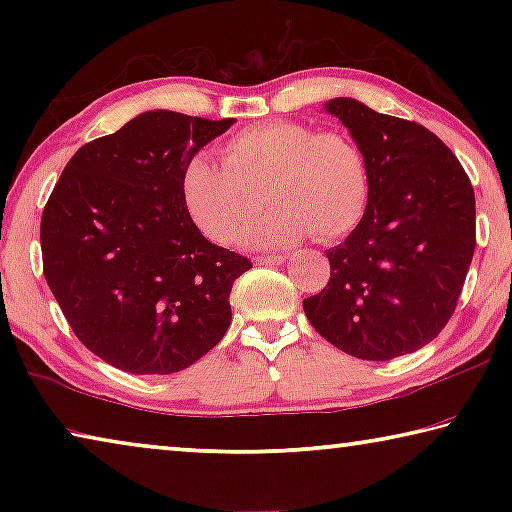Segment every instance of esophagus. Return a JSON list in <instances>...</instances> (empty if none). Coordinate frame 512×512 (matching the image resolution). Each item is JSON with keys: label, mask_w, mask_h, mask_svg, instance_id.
<instances>
[{"label": "esophagus", "mask_w": 512, "mask_h": 512, "mask_svg": "<svg viewBox=\"0 0 512 512\" xmlns=\"http://www.w3.org/2000/svg\"><path fill=\"white\" fill-rule=\"evenodd\" d=\"M287 262V255H262V257H255V264L264 266V264H282Z\"/></svg>", "instance_id": "esophagus-1"}]
</instances>
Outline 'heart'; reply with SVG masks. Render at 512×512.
Instances as JSON below:
<instances>
[{"mask_svg": "<svg viewBox=\"0 0 512 512\" xmlns=\"http://www.w3.org/2000/svg\"><path fill=\"white\" fill-rule=\"evenodd\" d=\"M223 164L196 153L180 173V196L198 230L216 244L253 232L257 246H287L307 235L336 241L357 228L370 198L368 160L343 131L300 121L246 128L223 144Z\"/></svg>", "mask_w": 512, "mask_h": 512, "instance_id": "1", "label": "heart"}]
</instances>
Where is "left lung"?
<instances>
[{
  "label": "left lung",
  "mask_w": 512,
  "mask_h": 512,
  "mask_svg": "<svg viewBox=\"0 0 512 512\" xmlns=\"http://www.w3.org/2000/svg\"><path fill=\"white\" fill-rule=\"evenodd\" d=\"M368 160L370 198L332 250L329 282L302 300L336 348L391 361L443 332L476 246L474 189L456 155L418 121L381 115L348 97L325 103Z\"/></svg>",
  "instance_id": "8db88e82"
}]
</instances>
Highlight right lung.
<instances>
[{"instance_id": "add662e5", "label": "right lung", "mask_w": 512, "mask_h": 512, "mask_svg": "<svg viewBox=\"0 0 512 512\" xmlns=\"http://www.w3.org/2000/svg\"><path fill=\"white\" fill-rule=\"evenodd\" d=\"M235 119L151 110L83 144L40 221L42 271L85 348L133 375H171L228 332L250 259L207 241L180 173Z\"/></svg>"}]
</instances>
